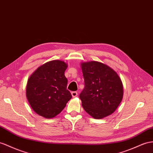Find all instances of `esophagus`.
I'll return each mask as SVG.
<instances>
[{
	"label": "esophagus",
	"mask_w": 153,
	"mask_h": 153,
	"mask_svg": "<svg viewBox=\"0 0 153 153\" xmlns=\"http://www.w3.org/2000/svg\"><path fill=\"white\" fill-rule=\"evenodd\" d=\"M71 94L73 97H76L77 96V92H72Z\"/></svg>",
	"instance_id": "esophagus-1"
}]
</instances>
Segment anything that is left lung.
Returning <instances> with one entry per match:
<instances>
[{
  "label": "left lung",
  "mask_w": 153,
  "mask_h": 153,
  "mask_svg": "<svg viewBox=\"0 0 153 153\" xmlns=\"http://www.w3.org/2000/svg\"><path fill=\"white\" fill-rule=\"evenodd\" d=\"M85 88L79 94L82 107L94 119L112 114L123 96V83L115 70L98 61L82 62Z\"/></svg>",
  "instance_id": "left-lung-1"
}]
</instances>
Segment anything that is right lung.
Masks as SVG:
<instances>
[{"instance_id": "right-lung-1", "label": "right lung", "mask_w": 153, "mask_h": 153, "mask_svg": "<svg viewBox=\"0 0 153 153\" xmlns=\"http://www.w3.org/2000/svg\"><path fill=\"white\" fill-rule=\"evenodd\" d=\"M67 67V63L62 61H50L30 76L26 96L31 108L38 115L47 119L56 117L72 98L66 89L68 80L65 72Z\"/></svg>"}]
</instances>
